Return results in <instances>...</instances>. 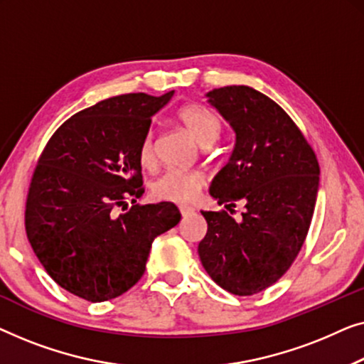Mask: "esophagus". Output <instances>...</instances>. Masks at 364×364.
I'll use <instances>...</instances> for the list:
<instances>
[{
    "label": "esophagus",
    "instance_id": "obj_1",
    "mask_svg": "<svg viewBox=\"0 0 364 364\" xmlns=\"http://www.w3.org/2000/svg\"><path fill=\"white\" fill-rule=\"evenodd\" d=\"M180 213H181V216H183V218L191 216V214L194 213V208L188 206V204H181V206H180Z\"/></svg>",
    "mask_w": 364,
    "mask_h": 364
}]
</instances>
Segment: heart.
Segmentation results:
<instances>
[{
  "instance_id": "obj_1",
  "label": "heart",
  "mask_w": 364,
  "mask_h": 364,
  "mask_svg": "<svg viewBox=\"0 0 364 364\" xmlns=\"http://www.w3.org/2000/svg\"><path fill=\"white\" fill-rule=\"evenodd\" d=\"M176 122L181 129L199 145H211L221 133V122L213 112L201 105L189 104L176 112ZM138 160L143 168H150L155 161L153 153V135L146 133L138 146ZM204 184V176L198 171L186 170H166L151 184L153 196L163 201L189 203L196 198L199 189Z\"/></svg>"
}]
</instances>
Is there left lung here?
Instances as JSON below:
<instances>
[{
    "instance_id": "1",
    "label": "left lung",
    "mask_w": 364,
    "mask_h": 364,
    "mask_svg": "<svg viewBox=\"0 0 364 364\" xmlns=\"http://www.w3.org/2000/svg\"><path fill=\"white\" fill-rule=\"evenodd\" d=\"M234 132L226 166L209 194L224 208L242 203V221L201 211L208 232L198 245L214 282L234 295L259 294L282 277L300 252L318 196L320 166L299 127L267 95L247 85L206 94Z\"/></svg>"
}]
</instances>
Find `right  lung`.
Returning <instances> with one entry per match:
<instances>
[{
    "label": "right lung",
    "mask_w": 364,
    "mask_h": 364,
    "mask_svg": "<svg viewBox=\"0 0 364 364\" xmlns=\"http://www.w3.org/2000/svg\"><path fill=\"white\" fill-rule=\"evenodd\" d=\"M173 94L102 100L64 122L39 158L26 203L28 239L50 279L80 299L125 294L145 272L156 235L180 223L170 201L115 213L143 194L138 146Z\"/></svg>",
    "instance_id": "right-lung-1"
}]
</instances>
